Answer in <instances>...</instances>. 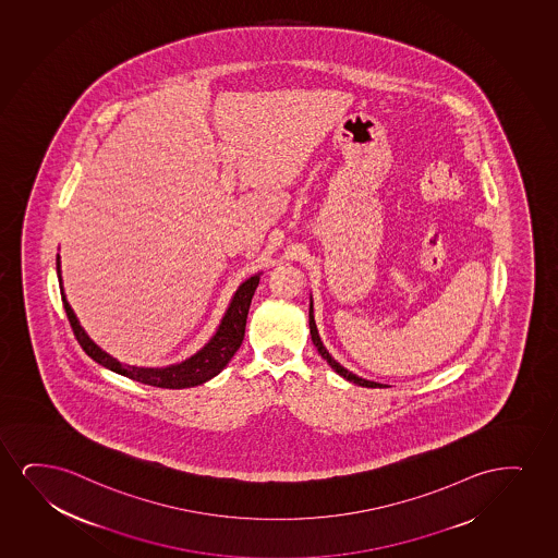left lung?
I'll return each instance as SVG.
<instances>
[{"label": "left lung", "mask_w": 558, "mask_h": 558, "mask_svg": "<svg viewBox=\"0 0 558 558\" xmlns=\"http://www.w3.org/2000/svg\"><path fill=\"white\" fill-rule=\"evenodd\" d=\"M308 326H311L312 342H314V347L318 348V352L322 354V357L331 365V369H333L335 373H339L340 377L347 378L348 383H354L357 384V386H363V388H384V386H386V384L373 383V380H367V378L357 377V375H354L352 371H348L347 367H342V365L335 360L333 355L327 352V348L324 347V342L319 339L316 322H314V301H312V298L311 311H308ZM386 388H388V386H386Z\"/></svg>", "instance_id": "left-lung-1"}]
</instances>
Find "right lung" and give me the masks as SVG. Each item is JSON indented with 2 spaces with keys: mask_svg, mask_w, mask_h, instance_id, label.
<instances>
[{
  "mask_svg": "<svg viewBox=\"0 0 558 558\" xmlns=\"http://www.w3.org/2000/svg\"><path fill=\"white\" fill-rule=\"evenodd\" d=\"M57 275H59L60 293H62V303H64L65 314L70 319L73 335L80 342L81 348L90 355L101 367L119 373L123 377L132 378L136 383L147 384V386H157V388H170V390H181V388H193L201 384L208 383L210 378L219 375L231 362L232 355L236 354L244 331H246L247 311L252 304L255 290L259 286V275L250 276L247 280L240 283L239 290L234 291L231 303L225 311L223 318L219 322L216 333L206 344H204L196 354L180 363H172L167 367H136V365H126L109 355L106 350H101L95 340L88 337L87 331L81 327L80 319L75 316L72 306L65 299L64 286H62V270H60V255H57Z\"/></svg>",
  "mask_w": 558,
  "mask_h": 558,
  "instance_id": "right-lung-1",
  "label": "right lung"
}]
</instances>
